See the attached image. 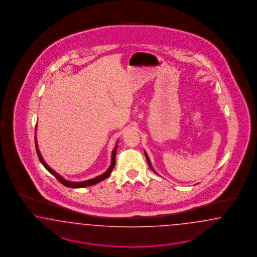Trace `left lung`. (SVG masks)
I'll list each match as a JSON object with an SVG mask.
<instances>
[{"label": "left lung", "mask_w": 257, "mask_h": 257, "mask_svg": "<svg viewBox=\"0 0 257 257\" xmlns=\"http://www.w3.org/2000/svg\"><path fill=\"white\" fill-rule=\"evenodd\" d=\"M145 156H146V159H147V162H148L149 167H150V168H151V169H152V170H153V167H152V165H151V162H150V160H149V157H148V156H147V155H146V153H145ZM153 171H154V170H153ZM155 172H156V171H155Z\"/></svg>", "instance_id": "obj_1"}]
</instances>
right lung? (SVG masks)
<instances>
[{
    "label": "right lung",
    "instance_id": "1",
    "mask_svg": "<svg viewBox=\"0 0 257 257\" xmlns=\"http://www.w3.org/2000/svg\"><path fill=\"white\" fill-rule=\"evenodd\" d=\"M35 144H36V150H37V154H38V156H39V161L41 162V164L45 167V169H46L47 171H50L54 176H55L56 179L58 180L62 185H64L65 187H73V188H80V187H89V186H93L95 184H97V183H99V182H101L102 180L106 179L107 177H108L109 175H110V173H111V171L112 170L114 169V167H115V163H116V153H117V146H116L114 150H113V153H112V163H111V166H110V168H109L107 171H105L103 174H101L100 176H98V177H96V178H93V179L87 180V181H84V182H79V183H74V182H70V181H67V180L63 179L62 177L60 176V175H58L55 171H53L46 163H45V161L43 160V158H42V156L40 155V153H39V149H38V143H37V140H36V138H35Z\"/></svg>",
    "mask_w": 257,
    "mask_h": 257
}]
</instances>
